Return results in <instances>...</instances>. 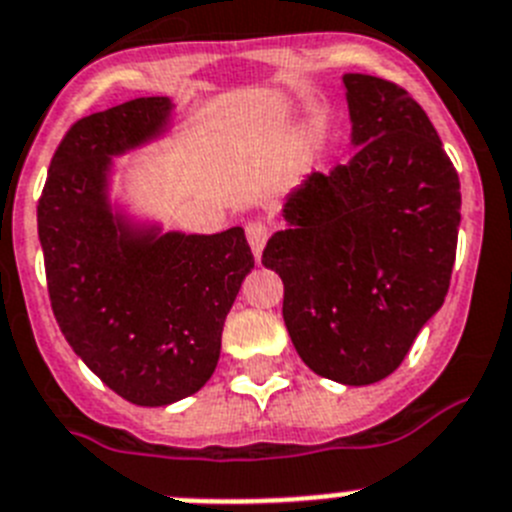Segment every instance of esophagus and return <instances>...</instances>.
<instances>
[{
    "label": "esophagus",
    "instance_id": "obj_1",
    "mask_svg": "<svg viewBox=\"0 0 512 512\" xmlns=\"http://www.w3.org/2000/svg\"><path fill=\"white\" fill-rule=\"evenodd\" d=\"M244 231H247V242H250L255 257H260L262 247H265V242H268L270 237V226L262 219H250L247 224H244Z\"/></svg>",
    "mask_w": 512,
    "mask_h": 512
}]
</instances>
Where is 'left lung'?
Masks as SVG:
<instances>
[{"instance_id": "1", "label": "left lung", "mask_w": 512, "mask_h": 512, "mask_svg": "<svg viewBox=\"0 0 512 512\" xmlns=\"http://www.w3.org/2000/svg\"><path fill=\"white\" fill-rule=\"evenodd\" d=\"M348 164L314 172L286 203L262 265L281 275L283 319L301 361L366 386L399 368L443 306L461 221L459 172L410 92L345 74Z\"/></svg>"}]
</instances>
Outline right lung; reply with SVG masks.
<instances>
[{
	"instance_id": "right-lung-1",
	"label": "right lung",
	"mask_w": 512,
	"mask_h": 512,
	"mask_svg": "<svg viewBox=\"0 0 512 512\" xmlns=\"http://www.w3.org/2000/svg\"><path fill=\"white\" fill-rule=\"evenodd\" d=\"M167 115V97H139L79 118L38 201L53 317L102 384L139 407L185 399L211 379L224 319L255 268L239 226L154 239L131 237L110 216V154L151 139Z\"/></svg>"
}]
</instances>
